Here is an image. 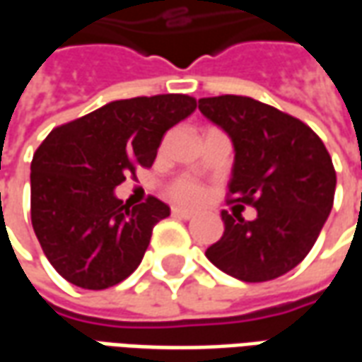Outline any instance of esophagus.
<instances>
[{"instance_id":"obj_1","label":"esophagus","mask_w":362,"mask_h":362,"mask_svg":"<svg viewBox=\"0 0 362 362\" xmlns=\"http://www.w3.org/2000/svg\"><path fill=\"white\" fill-rule=\"evenodd\" d=\"M174 217H180V219H192L194 217V211L189 209H182V207H173Z\"/></svg>"}]
</instances>
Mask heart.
<instances>
[{
	"mask_svg": "<svg viewBox=\"0 0 362 362\" xmlns=\"http://www.w3.org/2000/svg\"><path fill=\"white\" fill-rule=\"evenodd\" d=\"M170 197H173L174 202H178V204H188L194 205L197 202H202V197H204V189L199 184H196L194 180H178L174 182L173 186H170Z\"/></svg>",
	"mask_w": 362,
	"mask_h": 362,
	"instance_id": "heart-1",
	"label": "heart"
}]
</instances>
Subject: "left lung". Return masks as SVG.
<instances>
[{"label":"left lung","mask_w":362,"mask_h":362,"mask_svg":"<svg viewBox=\"0 0 362 362\" xmlns=\"http://www.w3.org/2000/svg\"><path fill=\"white\" fill-rule=\"evenodd\" d=\"M199 110L235 147L228 202L258 211L254 221L221 211L225 233L205 256L246 283L285 275L312 250L334 205L326 145L304 122L250 96L199 98Z\"/></svg>","instance_id":"obj_1"}]
</instances>
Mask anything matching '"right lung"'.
<instances>
[{
    "label": "right lung",
    "mask_w": 362,
    "mask_h": 362,
    "mask_svg": "<svg viewBox=\"0 0 362 362\" xmlns=\"http://www.w3.org/2000/svg\"><path fill=\"white\" fill-rule=\"evenodd\" d=\"M196 110L188 95L114 100L52 129L30 165V219L54 269L81 288L100 291L141 264L153 227L170 207L149 196L137 207L114 189L151 166L163 135Z\"/></svg>",
    "instance_id": "add662e5"
}]
</instances>
